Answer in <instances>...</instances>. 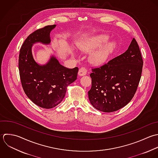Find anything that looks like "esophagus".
Segmentation results:
<instances>
[{
    "label": "esophagus",
    "instance_id": "esophagus-1",
    "mask_svg": "<svg viewBox=\"0 0 158 158\" xmlns=\"http://www.w3.org/2000/svg\"><path fill=\"white\" fill-rule=\"evenodd\" d=\"M87 74V69L85 68L84 67H82L79 69V73H78V74L80 76H85V74Z\"/></svg>",
    "mask_w": 158,
    "mask_h": 158
}]
</instances>
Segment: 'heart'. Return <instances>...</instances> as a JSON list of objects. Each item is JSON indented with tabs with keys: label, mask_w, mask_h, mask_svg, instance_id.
I'll return each mask as SVG.
<instances>
[{
	"label": "heart",
	"mask_w": 158,
	"mask_h": 158,
	"mask_svg": "<svg viewBox=\"0 0 158 158\" xmlns=\"http://www.w3.org/2000/svg\"><path fill=\"white\" fill-rule=\"evenodd\" d=\"M109 37L106 35H98L87 39L79 44L80 50L85 52L92 51L106 42ZM116 45L114 42L106 44L98 50L94 52L90 56L91 62L96 65H100L106 63L113 53Z\"/></svg>",
	"instance_id": "b5f03b06"
}]
</instances>
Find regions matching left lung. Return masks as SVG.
<instances>
[{
  "mask_svg": "<svg viewBox=\"0 0 158 158\" xmlns=\"http://www.w3.org/2000/svg\"><path fill=\"white\" fill-rule=\"evenodd\" d=\"M143 59L133 38L128 49L90 74L92 87L88 92L92 105L105 113L119 110L134 97L141 78Z\"/></svg>",
  "mask_w": 158,
  "mask_h": 158,
  "instance_id": "obj_1",
  "label": "left lung"
}]
</instances>
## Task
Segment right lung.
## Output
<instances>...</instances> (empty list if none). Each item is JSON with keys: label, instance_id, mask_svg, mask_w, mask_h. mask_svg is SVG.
<instances>
[{"label": "right lung", "instance_id": "1", "mask_svg": "<svg viewBox=\"0 0 158 158\" xmlns=\"http://www.w3.org/2000/svg\"><path fill=\"white\" fill-rule=\"evenodd\" d=\"M55 26H46L31 33L19 54L18 68L24 92L34 103L45 109L54 108L62 102L67 87L76 80L79 71L77 67L69 69L62 66L54 56L45 65L34 61L31 51L33 44H50V32Z\"/></svg>", "mask_w": 158, "mask_h": 158}]
</instances>
